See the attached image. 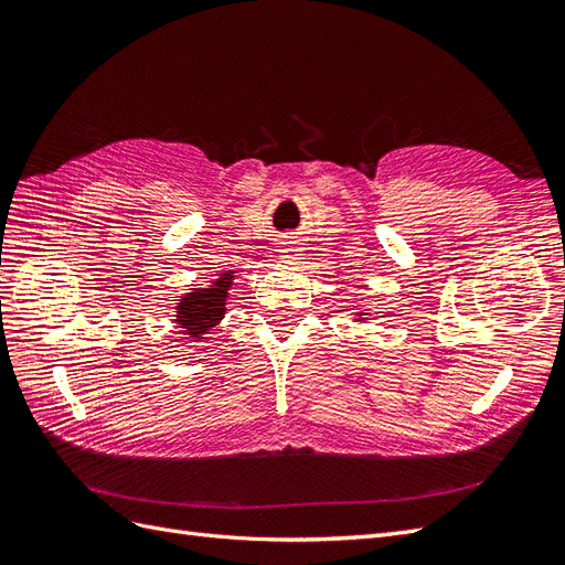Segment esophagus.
<instances>
[{
	"label": "esophagus",
	"mask_w": 565,
	"mask_h": 565,
	"mask_svg": "<svg viewBox=\"0 0 565 565\" xmlns=\"http://www.w3.org/2000/svg\"><path fill=\"white\" fill-rule=\"evenodd\" d=\"M280 252H282L285 259H299V256H301V247L297 243H287Z\"/></svg>",
	"instance_id": "obj_1"
}]
</instances>
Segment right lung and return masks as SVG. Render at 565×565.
I'll use <instances>...</instances> for the list:
<instances>
[{
  "instance_id": "add662e5",
  "label": "right lung",
  "mask_w": 565,
  "mask_h": 565,
  "mask_svg": "<svg viewBox=\"0 0 565 565\" xmlns=\"http://www.w3.org/2000/svg\"><path fill=\"white\" fill-rule=\"evenodd\" d=\"M233 276L218 278L210 289H200V292H191L179 306V324L188 330L191 337H198L193 341H200L202 332L214 328V322L224 318V299L226 289L231 285Z\"/></svg>"
}]
</instances>
